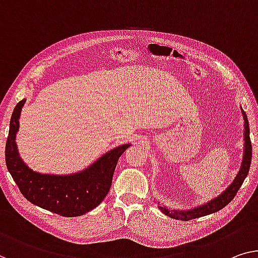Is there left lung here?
Returning a JSON list of instances; mask_svg holds the SVG:
<instances>
[{"label": "left lung", "instance_id": "obj_1", "mask_svg": "<svg viewBox=\"0 0 258 258\" xmlns=\"http://www.w3.org/2000/svg\"><path fill=\"white\" fill-rule=\"evenodd\" d=\"M240 109H241L242 117H243L244 146H243V157H242L241 167H240L239 172H237L236 177L234 178L233 182L230 183L220 195L217 196V197H214L211 199V201L202 204V205L192 207V209L172 210L170 207L163 205L162 203L157 202V207L161 210V212L172 219H176V220L186 221V220H191V219L201 218V217H204V215H209V214L218 212V211L224 209L227 204H229L233 201V198L235 197L236 192L239 191L242 183H243V180L248 176L249 169H250L251 152H252L251 142H250V131H249V122H248L247 114H245L243 109H242V106H240Z\"/></svg>", "mask_w": 258, "mask_h": 258}]
</instances>
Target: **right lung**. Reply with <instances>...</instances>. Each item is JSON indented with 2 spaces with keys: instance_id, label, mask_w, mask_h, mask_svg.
Listing matches in <instances>:
<instances>
[{
  "instance_id": "1",
  "label": "right lung",
  "mask_w": 258,
  "mask_h": 258,
  "mask_svg": "<svg viewBox=\"0 0 258 258\" xmlns=\"http://www.w3.org/2000/svg\"><path fill=\"white\" fill-rule=\"evenodd\" d=\"M26 99L15 106L6 145V163L22 195L33 205L62 217H80L94 210L106 197L119 156L131 144L117 146L90 166L72 174H43L33 171L19 155L16 136Z\"/></svg>"
}]
</instances>
